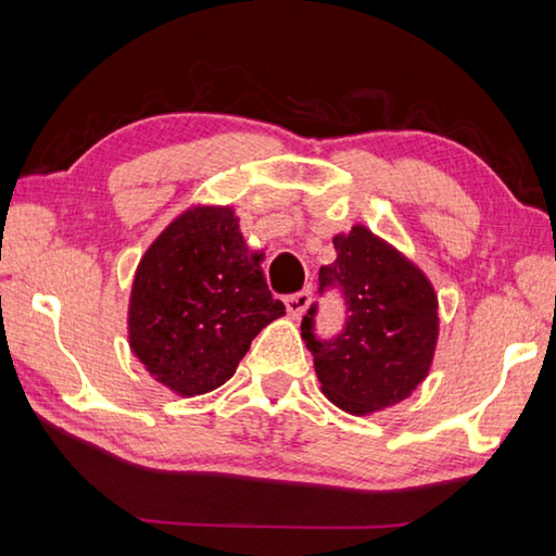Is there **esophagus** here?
Segmentation results:
<instances>
[{"instance_id": "esophagus-1", "label": "esophagus", "mask_w": 556, "mask_h": 556, "mask_svg": "<svg viewBox=\"0 0 556 556\" xmlns=\"http://www.w3.org/2000/svg\"><path fill=\"white\" fill-rule=\"evenodd\" d=\"M312 304V291H299V294H291L285 299V306H287V314L291 318H301L304 312Z\"/></svg>"}]
</instances>
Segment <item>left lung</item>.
Returning a JSON list of instances; mask_svg holds the SVG:
<instances>
[{
	"label": "left lung",
	"mask_w": 556,
	"mask_h": 556,
	"mask_svg": "<svg viewBox=\"0 0 556 556\" xmlns=\"http://www.w3.org/2000/svg\"><path fill=\"white\" fill-rule=\"evenodd\" d=\"M336 262L318 271L321 291L341 287L345 328L333 341L314 336V312L301 338L314 355L321 392L355 417L392 407L427 380L439 341V299L429 277L365 225L333 238Z\"/></svg>",
	"instance_id": "obj_1"
}]
</instances>
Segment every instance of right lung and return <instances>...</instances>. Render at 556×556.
I'll list each match as a JSON object with an SVG mask.
<instances>
[{
  "label": "right lung",
  "instance_id": "right-lung-1",
  "mask_svg": "<svg viewBox=\"0 0 556 556\" xmlns=\"http://www.w3.org/2000/svg\"><path fill=\"white\" fill-rule=\"evenodd\" d=\"M262 260L232 205L195 203L159 232L139 260L127 308L129 348L156 382L195 397L232 378L252 338L285 316Z\"/></svg>",
  "mask_w": 556,
  "mask_h": 556
}]
</instances>
